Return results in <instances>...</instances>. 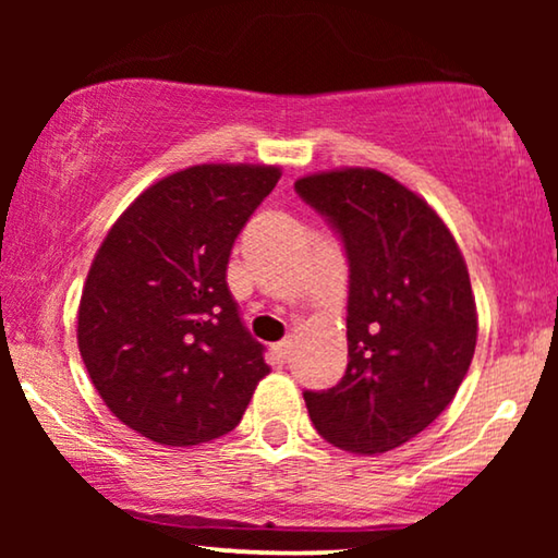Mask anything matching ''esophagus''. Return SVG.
<instances>
[{
	"label": "esophagus",
	"instance_id": "esophagus-1",
	"mask_svg": "<svg viewBox=\"0 0 558 558\" xmlns=\"http://www.w3.org/2000/svg\"><path fill=\"white\" fill-rule=\"evenodd\" d=\"M289 353H292V342H289V340H281V342H277V345H274V355H277L279 363H287Z\"/></svg>",
	"mask_w": 558,
	"mask_h": 558
}]
</instances>
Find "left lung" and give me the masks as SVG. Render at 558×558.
<instances>
[{
    "instance_id": "8db88e82",
    "label": "left lung",
    "mask_w": 558,
    "mask_h": 558,
    "mask_svg": "<svg viewBox=\"0 0 558 558\" xmlns=\"http://www.w3.org/2000/svg\"><path fill=\"white\" fill-rule=\"evenodd\" d=\"M294 190L335 228L350 266L348 371L304 403L330 445L388 452L424 432L468 376L477 342L468 264L429 203L384 172H317Z\"/></svg>"
}]
</instances>
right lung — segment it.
Returning a JSON list of instances; mask_svg holds the SVG:
<instances>
[{"label":"right lung","instance_id":"right-lung-1","mask_svg":"<svg viewBox=\"0 0 558 558\" xmlns=\"http://www.w3.org/2000/svg\"><path fill=\"white\" fill-rule=\"evenodd\" d=\"M281 178L195 165L144 190L111 226L78 307V348L111 414L157 445L235 429L269 373L226 281L241 228Z\"/></svg>","mask_w":558,"mask_h":558}]
</instances>
